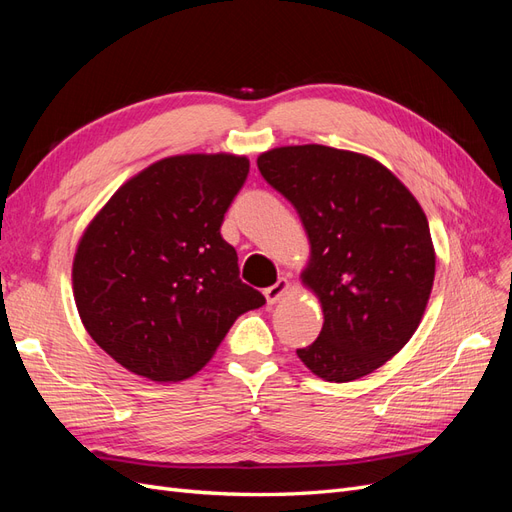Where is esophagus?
<instances>
[{
  "label": "esophagus",
  "instance_id": "esophagus-1",
  "mask_svg": "<svg viewBox=\"0 0 512 512\" xmlns=\"http://www.w3.org/2000/svg\"><path fill=\"white\" fill-rule=\"evenodd\" d=\"M288 288H290L288 277H280V280H277L273 286H269V288L265 290L267 303H275V301H280V299L284 297V294L288 292Z\"/></svg>",
  "mask_w": 512,
  "mask_h": 512
}]
</instances>
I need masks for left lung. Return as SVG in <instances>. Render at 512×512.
I'll list each match as a JSON object with an SVG mask.
<instances>
[{
    "label": "left lung",
    "instance_id": "1",
    "mask_svg": "<svg viewBox=\"0 0 512 512\" xmlns=\"http://www.w3.org/2000/svg\"><path fill=\"white\" fill-rule=\"evenodd\" d=\"M258 170L312 245L303 282L324 324L299 359L327 382L371 374L408 344L429 301L436 254L421 205L389 168L344 149L277 147Z\"/></svg>",
    "mask_w": 512,
    "mask_h": 512
}]
</instances>
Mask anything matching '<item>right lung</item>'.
<instances>
[{
    "label": "right lung",
    "instance_id": "obj_1",
    "mask_svg": "<svg viewBox=\"0 0 512 512\" xmlns=\"http://www.w3.org/2000/svg\"><path fill=\"white\" fill-rule=\"evenodd\" d=\"M247 173V158L228 153L164 158L123 183L87 226L74 301L91 339L132 374L190 378L241 314L265 305L220 235Z\"/></svg>",
    "mask_w": 512,
    "mask_h": 512
}]
</instances>
